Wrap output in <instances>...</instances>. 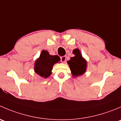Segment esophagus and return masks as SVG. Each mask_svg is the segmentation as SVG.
<instances>
[{
	"label": "esophagus",
	"instance_id": "obj_1",
	"mask_svg": "<svg viewBox=\"0 0 121 121\" xmlns=\"http://www.w3.org/2000/svg\"><path fill=\"white\" fill-rule=\"evenodd\" d=\"M66 56H62V57H61L60 59H61V61L62 62V63H65V61H66Z\"/></svg>",
	"mask_w": 121,
	"mask_h": 121
}]
</instances>
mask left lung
<instances>
[{
	"mask_svg": "<svg viewBox=\"0 0 121 121\" xmlns=\"http://www.w3.org/2000/svg\"><path fill=\"white\" fill-rule=\"evenodd\" d=\"M73 53L75 56L71 57L70 60L67 61V63L69 65L73 76L76 77L85 73L87 64L86 60L82 57L80 50L78 48L74 49Z\"/></svg>",
	"mask_w": 121,
	"mask_h": 121,
	"instance_id": "obj_1",
	"label": "left lung"
}]
</instances>
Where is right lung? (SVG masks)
Wrapping results in <instances>:
<instances>
[{"label": "right lung", "instance_id": "obj_1", "mask_svg": "<svg viewBox=\"0 0 121 121\" xmlns=\"http://www.w3.org/2000/svg\"><path fill=\"white\" fill-rule=\"evenodd\" d=\"M60 61L58 56H52L46 50H43L35 63V71L41 77L47 78L52 74L54 64Z\"/></svg>", "mask_w": 121, "mask_h": 121}]
</instances>
